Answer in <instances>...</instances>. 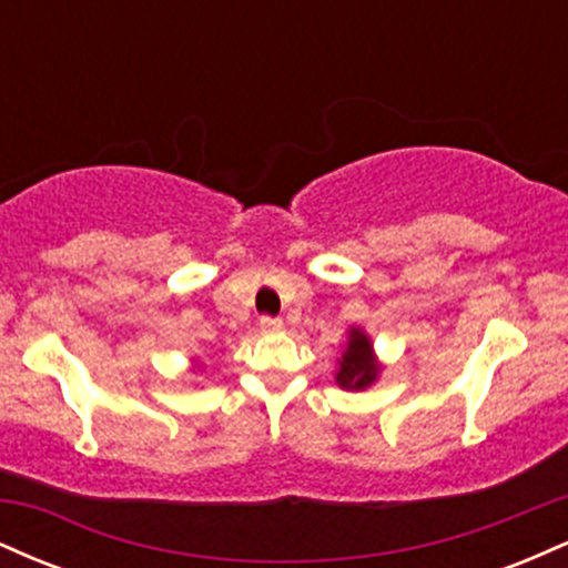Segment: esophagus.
I'll return each mask as SVG.
<instances>
[{
	"label": "esophagus",
	"instance_id": "1",
	"mask_svg": "<svg viewBox=\"0 0 568 568\" xmlns=\"http://www.w3.org/2000/svg\"><path fill=\"white\" fill-rule=\"evenodd\" d=\"M258 325H262V331H266V334H275V331L283 328V321H280V317H272V315H262Z\"/></svg>",
	"mask_w": 568,
	"mask_h": 568
}]
</instances>
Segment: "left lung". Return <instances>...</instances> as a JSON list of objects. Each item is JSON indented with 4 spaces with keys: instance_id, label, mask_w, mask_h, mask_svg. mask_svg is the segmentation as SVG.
<instances>
[{
    "instance_id": "8db88e82",
    "label": "left lung",
    "mask_w": 568,
    "mask_h": 568,
    "mask_svg": "<svg viewBox=\"0 0 568 568\" xmlns=\"http://www.w3.org/2000/svg\"><path fill=\"white\" fill-rule=\"evenodd\" d=\"M379 374L374 355H371V342L361 331H352L349 347L342 355V368H338L336 382L344 389H363Z\"/></svg>"
}]
</instances>
